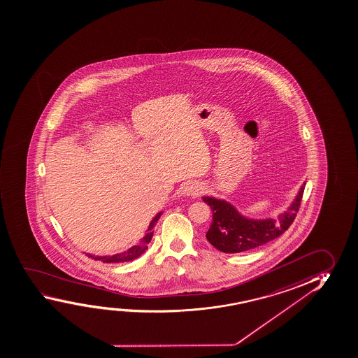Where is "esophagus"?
<instances>
[{
  "mask_svg": "<svg viewBox=\"0 0 358 358\" xmlns=\"http://www.w3.org/2000/svg\"><path fill=\"white\" fill-rule=\"evenodd\" d=\"M203 187H201V184H199V182H189L187 187H185V194L187 195H192V196H198L200 195L201 192H203Z\"/></svg>",
  "mask_w": 358,
  "mask_h": 358,
  "instance_id": "obj_1",
  "label": "esophagus"
}]
</instances>
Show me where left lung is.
<instances>
[{
	"instance_id": "1",
	"label": "left lung",
	"mask_w": 358,
	"mask_h": 358,
	"mask_svg": "<svg viewBox=\"0 0 358 358\" xmlns=\"http://www.w3.org/2000/svg\"><path fill=\"white\" fill-rule=\"evenodd\" d=\"M304 187L305 182L288 211L279 215L277 220L247 219L227 201L203 196V201L213 210V224L206 238L216 250L224 253L250 251L275 240L293 224L300 208Z\"/></svg>"
}]
</instances>
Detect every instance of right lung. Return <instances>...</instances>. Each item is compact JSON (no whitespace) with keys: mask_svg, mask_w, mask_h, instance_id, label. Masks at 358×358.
<instances>
[{"mask_svg":"<svg viewBox=\"0 0 358 358\" xmlns=\"http://www.w3.org/2000/svg\"><path fill=\"white\" fill-rule=\"evenodd\" d=\"M160 215H162V213L155 215V219L150 221L148 229H147V232L144 234L143 237L139 241L138 245H134V247L129 248L127 251L121 252V253L113 255V256L95 257L92 256V255H89V253H87V256L92 258V259H95V261H101L103 262V263H120V262L134 261V259L138 258V257L148 248L150 240H152V237H153V232H155L153 229H155L157 221L159 220Z\"/></svg>","mask_w":358,"mask_h":358,"instance_id":"obj_1","label":"right lung"}]
</instances>
